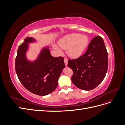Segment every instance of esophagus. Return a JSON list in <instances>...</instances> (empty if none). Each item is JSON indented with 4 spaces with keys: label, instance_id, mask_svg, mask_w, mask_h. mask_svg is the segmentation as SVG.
I'll use <instances>...</instances> for the list:
<instances>
[{
    "label": "esophagus",
    "instance_id": "34e87169",
    "mask_svg": "<svg viewBox=\"0 0 125 125\" xmlns=\"http://www.w3.org/2000/svg\"><path fill=\"white\" fill-rule=\"evenodd\" d=\"M68 60L67 58H64V62L65 63V65L67 66V64H68Z\"/></svg>",
    "mask_w": 125,
    "mask_h": 125
}]
</instances>
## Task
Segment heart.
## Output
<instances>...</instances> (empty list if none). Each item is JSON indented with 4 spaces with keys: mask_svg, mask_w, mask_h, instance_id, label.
<instances>
[{
    "mask_svg": "<svg viewBox=\"0 0 125 125\" xmlns=\"http://www.w3.org/2000/svg\"><path fill=\"white\" fill-rule=\"evenodd\" d=\"M89 38L85 35L71 33L64 36L58 42L59 46L64 50H67L68 55L73 58L80 57L88 47ZM56 48L58 50L57 47Z\"/></svg>",
    "mask_w": 125,
    "mask_h": 125,
    "instance_id": "heart-1",
    "label": "heart"
}]
</instances>
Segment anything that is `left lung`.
Here are the masks:
<instances>
[{
  "label": "left lung",
  "instance_id": "left-lung-1",
  "mask_svg": "<svg viewBox=\"0 0 125 125\" xmlns=\"http://www.w3.org/2000/svg\"><path fill=\"white\" fill-rule=\"evenodd\" d=\"M108 53L103 39L96 36L91 41L85 53L68 60V66L73 71L71 81L79 89H95L103 80L107 71Z\"/></svg>",
  "mask_w": 125,
  "mask_h": 125
}]
</instances>
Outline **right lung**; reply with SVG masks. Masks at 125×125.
Here are the masks:
<instances>
[{
  "label": "right lung",
  "instance_id": "add662e5",
  "mask_svg": "<svg viewBox=\"0 0 125 125\" xmlns=\"http://www.w3.org/2000/svg\"><path fill=\"white\" fill-rule=\"evenodd\" d=\"M34 41L32 37H28L19 46L15 69L19 80L26 90L36 95H46L56 89L65 65L63 57H54L46 48L41 52L35 62L28 61L25 58L28 43Z\"/></svg>",
  "mask_w": 125,
  "mask_h": 125
}]
</instances>
